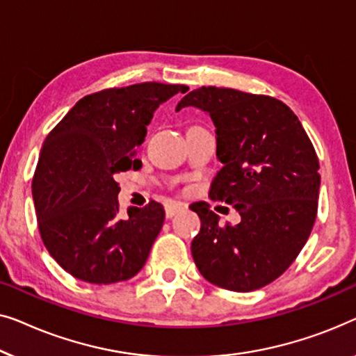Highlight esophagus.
<instances>
[{
  "label": "esophagus",
  "mask_w": 356,
  "mask_h": 356,
  "mask_svg": "<svg viewBox=\"0 0 356 356\" xmlns=\"http://www.w3.org/2000/svg\"><path fill=\"white\" fill-rule=\"evenodd\" d=\"M185 209V204H182V203H168L166 204V218L168 219H171L172 216H176L177 213H180V211H184Z\"/></svg>",
  "instance_id": "esophagus-1"
}]
</instances>
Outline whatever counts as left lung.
<instances>
[{
    "mask_svg": "<svg viewBox=\"0 0 356 356\" xmlns=\"http://www.w3.org/2000/svg\"><path fill=\"white\" fill-rule=\"evenodd\" d=\"M216 127L222 163L209 197L237 209V226H219L209 204H190L202 219L192 257L218 287L252 292L271 284L295 261L312 234L321 176L312 140L292 109L266 95L202 87L180 99Z\"/></svg>",
    "mask_w": 356,
    "mask_h": 356,
    "instance_id": "obj_1",
    "label": "left lung"
}]
</instances>
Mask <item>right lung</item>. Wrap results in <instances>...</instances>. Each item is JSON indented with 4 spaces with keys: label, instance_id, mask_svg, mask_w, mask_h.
Here are the masks:
<instances>
[{
    "label": "right lung",
    "instance_id": "right-lung-1",
    "mask_svg": "<svg viewBox=\"0 0 356 356\" xmlns=\"http://www.w3.org/2000/svg\"><path fill=\"white\" fill-rule=\"evenodd\" d=\"M185 85L143 82L79 99L48 134L32 180L38 230L64 271L90 284L134 277L164 222L149 202L119 214V172L138 169L135 148L159 104Z\"/></svg>",
    "mask_w": 356,
    "mask_h": 356
}]
</instances>
